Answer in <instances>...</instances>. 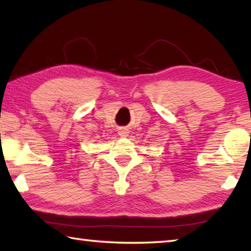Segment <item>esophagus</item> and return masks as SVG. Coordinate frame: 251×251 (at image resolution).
Returning a JSON list of instances; mask_svg holds the SVG:
<instances>
[{
  "instance_id": "1",
  "label": "esophagus",
  "mask_w": 251,
  "mask_h": 251,
  "mask_svg": "<svg viewBox=\"0 0 251 251\" xmlns=\"http://www.w3.org/2000/svg\"><path fill=\"white\" fill-rule=\"evenodd\" d=\"M118 135H120L121 137H127V135H128V133H127L126 129H121L120 131H118Z\"/></svg>"
}]
</instances>
